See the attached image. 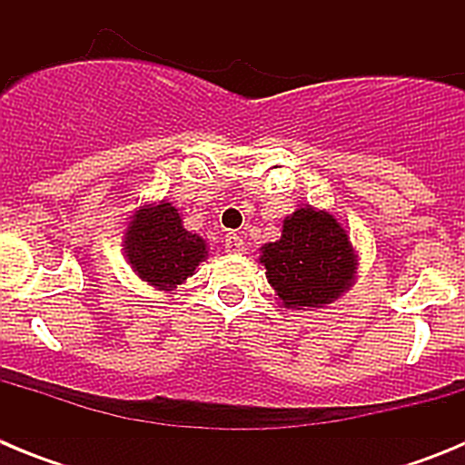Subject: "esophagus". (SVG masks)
Instances as JSON below:
<instances>
[{
  "label": "esophagus",
  "instance_id": "esophagus-1",
  "mask_svg": "<svg viewBox=\"0 0 465 465\" xmlns=\"http://www.w3.org/2000/svg\"><path fill=\"white\" fill-rule=\"evenodd\" d=\"M225 252L242 253L244 252V240H242L240 235H235V232H228V235H225Z\"/></svg>",
  "mask_w": 465,
  "mask_h": 465
}]
</instances>
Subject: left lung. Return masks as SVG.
<instances>
[{"label":"left lung","mask_w":465,"mask_h":465,"mask_svg":"<svg viewBox=\"0 0 465 465\" xmlns=\"http://www.w3.org/2000/svg\"><path fill=\"white\" fill-rule=\"evenodd\" d=\"M265 277L286 310L323 307L356 277V249L332 213L300 207L283 219L282 237L261 246Z\"/></svg>","instance_id":"1"}]
</instances>
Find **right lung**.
Here are the masks:
<instances>
[{"label":"right lung","mask_w":465,"mask_h":465,"mask_svg":"<svg viewBox=\"0 0 465 465\" xmlns=\"http://www.w3.org/2000/svg\"><path fill=\"white\" fill-rule=\"evenodd\" d=\"M123 249L137 277L160 291H174L207 258V242L183 228L179 209L167 200L134 212Z\"/></svg>","instance_id":"add662e5"}]
</instances>
